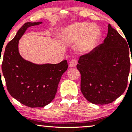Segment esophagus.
<instances>
[{"label": "esophagus", "instance_id": "34e87169", "mask_svg": "<svg viewBox=\"0 0 132 132\" xmlns=\"http://www.w3.org/2000/svg\"><path fill=\"white\" fill-rule=\"evenodd\" d=\"M76 64H77V60H76V59H73V60H72L70 61V63H69V66L71 68L76 67Z\"/></svg>", "mask_w": 132, "mask_h": 132}]
</instances>
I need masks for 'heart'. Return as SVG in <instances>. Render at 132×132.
<instances>
[{
	"label": "heart",
	"mask_w": 132,
	"mask_h": 132,
	"mask_svg": "<svg viewBox=\"0 0 132 132\" xmlns=\"http://www.w3.org/2000/svg\"><path fill=\"white\" fill-rule=\"evenodd\" d=\"M62 42L72 43L81 40L80 50L88 52L92 50L100 38L99 30L96 27L87 23H77L63 30L60 35Z\"/></svg>",
	"instance_id": "b5f03b06"
}]
</instances>
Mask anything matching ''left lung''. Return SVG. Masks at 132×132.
<instances>
[{"label":"left lung","instance_id":"left-lung-1","mask_svg":"<svg viewBox=\"0 0 132 132\" xmlns=\"http://www.w3.org/2000/svg\"><path fill=\"white\" fill-rule=\"evenodd\" d=\"M128 45L109 24L103 43L79 57L77 68L81 73V90L87 101L104 105L123 93L130 68Z\"/></svg>","mask_w":132,"mask_h":132}]
</instances>
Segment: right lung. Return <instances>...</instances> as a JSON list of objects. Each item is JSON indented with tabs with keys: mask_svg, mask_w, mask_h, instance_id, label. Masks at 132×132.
Segmentation results:
<instances>
[{
	"mask_svg": "<svg viewBox=\"0 0 132 132\" xmlns=\"http://www.w3.org/2000/svg\"><path fill=\"white\" fill-rule=\"evenodd\" d=\"M41 23L27 22L20 28L6 46L2 64L9 94L31 108L44 107L53 100L62 75L68 69L66 60L58 64H37L24 60L20 54V39L28 27Z\"/></svg>",
	"mask_w": 132,
	"mask_h": 132,
	"instance_id": "right-lung-1",
	"label": "right lung"
}]
</instances>
